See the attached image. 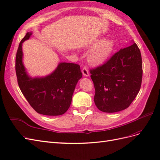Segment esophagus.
<instances>
[{
    "instance_id": "obj_1",
    "label": "esophagus",
    "mask_w": 160,
    "mask_h": 160,
    "mask_svg": "<svg viewBox=\"0 0 160 160\" xmlns=\"http://www.w3.org/2000/svg\"><path fill=\"white\" fill-rule=\"evenodd\" d=\"M82 73H83V76H85V77H88L89 75V71L86 67H84L83 69H82Z\"/></svg>"
}]
</instances>
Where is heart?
<instances>
[{
  "label": "heart",
  "instance_id": "obj_1",
  "mask_svg": "<svg viewBox=\"0 0 160 160\" xmlns=\"http://www.w3.org/2000/svg\"><path fill=\"white\" fill-rule=\"evenodd\" d=\"M88 55V62L93 66L102 64L107 61L113 52L114 43L111 38H104L99 42H92L89 47H93Z\"/></svg>",
  "mask_w": 160,
  "mask_h": 160
}]
</instances>
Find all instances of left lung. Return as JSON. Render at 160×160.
I'll return each instance as SVG.
<instances>
[{
	"label": "left lung",
	"mask_w": 160,
	"mask_h": 160,
	"mask_svg": "<svg viewBox=\"0 0 160 160\" xmlns=\"http://www.w3.org/2000/svg\"><path fill=\"white\" fill-rule=\"evenodd\" d=\"M100 111L115 113L128 108L140 90L142 59L136 43L120 49L102 65L90 69Z\"/></svg>",
	"instance_id": "left-lung-1"
}]
</instances>
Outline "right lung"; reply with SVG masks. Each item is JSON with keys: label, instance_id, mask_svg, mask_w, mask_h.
<instances>
[{"label": "right lung", "instance_id": "obj_1", "mask_svg": "<svg viewBox=\"0 0 160 160\" xmlns=\"http://www.w3.org/2000/svg\"><path fill=\"white\" fill-rule=\"evenodd\" d=\"M32 32L26 34L19 43L16 55L15 70L19 88L31 107L38 113L60 115L68 110L78 81L82 77L80 66L71 62H60L51 74L32 78L22 63V42Z\"/></svg>", "mask_w": 160, "mask_h": 160}]
</instances>
